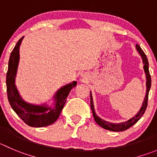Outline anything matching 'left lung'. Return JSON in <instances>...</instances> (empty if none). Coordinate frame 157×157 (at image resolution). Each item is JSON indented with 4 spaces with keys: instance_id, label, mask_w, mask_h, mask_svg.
<instances>
[{
    "instance_id": "left-lung-1",
    "label": "left lung",
    "mask_w": 157,
    "mask_h": 157,
    "mask_svg": "<svg viewBox=\"0 0 157 157\" xmlns=\"http://www.w3.org/2000/svg\"><path fill=\"white\" fill-rule=\"evenodd\" d=\"M136 49H137L139 53L141 55L142 58H143V63H144V70L146 75V87H147V89H146V98H145L144 101H143V106H142L141 109L140 110V112H138V114H137L136 116L133 117V118H132L131 119L128 120V121H125V122H122V123H117V124L116 123H110V122H108V121H105V120L101 119V118H100L98 116H97L96 115V114H95V112H94V108L93 100H92L91 94H90V108H91V111H92V113H93L94 121H96V123L98 124V125H99L101 127L105 128V129L110 130V131H113V132L125 131V130L128 129V128L132 126L134 124H136V123L137 122L140 118H141V117L143 116L144 112H146V108H147L149 91V90H150V87H151V77H150V74H149V62H148L147 57H146V54L144 53L143 49H141V47H140L138 44L136 45Z\"/></svg>"
}]
</instances>
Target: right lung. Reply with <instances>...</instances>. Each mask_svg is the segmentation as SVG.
<instances>
[{"label":"right lung","mask_w":157,"mask_h":157,"mask_svg":"<svg viewBox=\"0 0 157 157\" xmlns=\"http://www.w3.org/2000/svg\"><path fill=\"white\" fill-rule=\"evenodd\" d=\"M23 37L19 39L10 56L8 69L6 75V85L8 99L11 107L25 124L32 127H44L53 124L60 115L67 101V98L77 81L69 83L57 91L55 95L56 103L53 107L38 106L25 102L18 94L15 85L17 67L19 60V48Z\"/></svg>","instance_id":"obj_1"}]
</instances>
